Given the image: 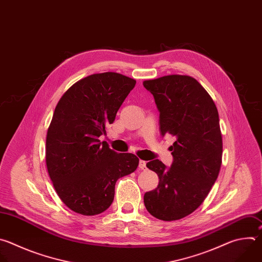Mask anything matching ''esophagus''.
<instances>
[{"instance_id":"1","label":"esophagus","mask_w":262,"mask_h":262,"mask_svg":"<svg viewBox=\"0 0 262 262\" xmlns=\"http://www.w3.org/2000/svg\"><path fill=\"white\" fill-rule=\"evenodd\" d=\"M139 168L142 170L146 169V162L143 160H139Z\"/></svg>"}]
</instances>
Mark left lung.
<instances>
[{"instance_id": "1", "label": "left lung", "mask_w": 262, "mask_h": 262, "mask_svg": "<svg viewBox=\"0 0 262 262\" xmlns=\"http://www.w3.org/2000/svg\"><path fill=\"white\" fill-rule=\"evenodd\" d=\"M160 113L162 136L171 134L170 167L155 159L146 167L159 185L143 197L147 212L157 219H182L203 202L215 184L222 163L219 114L211 96L193 77L167 75L143 81Z\"/></svg>"}]
</instances>
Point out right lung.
Returning <instances> with one entry per match:
<instances>
[{
  "instance_id": "obj_1",
  "label": "right lung",
  "mask_w": 262,
  "mask_h": 262,
  "mask_svg": "<svg viewBox=\"0 0 262 262\" xmlns=\"http://www.w3.org/2000/svg\"><path fill=\"white\" fill-rule=\"evenodd\" d=\"M136 81L105 72L75 82L60 99L46 136V166L62 201L75 213L106 211L117 181L134 172L139 159L99 140L106 134Z\"/></svg>"
}]
</instances>
